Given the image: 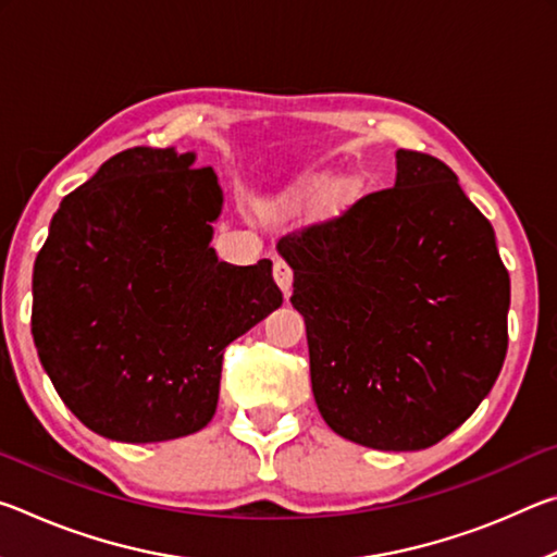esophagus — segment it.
I'll return each mask as SVG.
<instances>
[{
  "label": "esophagus",
  "mask_w": 557,
  "mask_h": 557,
  "mask_svg": "<svg viewBox=\"0 0 557 557\" xmlns=\"http://www.w3.org/2000/svg\"><path fill=\"white\" fill-rule=\"evenodd\" d=\"M272 275H275V282L280 285L282 295L289 297V292H292V268L287 265V260L277 258L275 265H272Z\"/></svg>",
  "instance_id": "esophagus-1"
}]
</instances>
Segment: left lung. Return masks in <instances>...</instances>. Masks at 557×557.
Returning <instances> with one entry per match:
<instances>
[{
  "label": "left lung",
  "instance_id": "obj_1",
  "mask_svg": "<svg viewBox=\"0 0 557 557\" xmlns=\"http://www.w3.org/2000/svg\"><path fill=\"white\" fill-rule=\"evenodd\" d=\"M395 186L277 243L295 270L317 408L356 445H437L508 348L511 280L492 223L440 159L398 149Z\"/></svg>",
  "mask_w": 557,
  "mask_h": 557
}]
</instances>
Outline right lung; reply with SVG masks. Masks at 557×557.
<instances>
[{
	"label": "right lung",
	"instance_id": "add662e5",
	"mask_svg": "<svg viewBox=\"0 0 557 557\" xmlns=\"http://www.w3.org/2000/svg\"><path fill=\"white\" fill-rule=\"evenodd\" d=\"M194 152L132 147L53 213L34 262L32 334L55 393L117 442L199 432L223 351L282 305L272 262L211 248L223 191Z\"/></svg>",
	"mask_w": 557,
	"mask_h": 557
}]
</instances>
